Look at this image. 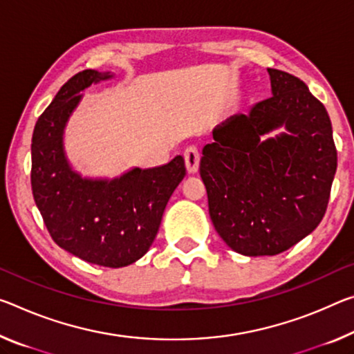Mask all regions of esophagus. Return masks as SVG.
<instances>
[{"instance_id":"1","label":"esophagus","mask_w":354,"mask_h":354,"mask_svg":"<svg viewBox=\"0 0 354 354\" xmlns=\"http://www.w3.org/2000/svg\"><path fill=\"white\" fill-rule=\"evenodd\" d=\"M184 160L189 173H197L200 167V151L195 147H189L184 149Z\"/></svg>"}]
</instances>
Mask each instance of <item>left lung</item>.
Masks as SVG:
<instances>
[{"mask_svg": "<svg viewBox=\"0 0 354 354\" xmlns=\"http://www.w3.org/2000/svg\"><path fill=\"white\" fill-rule=\"evenodd\" d=\"M268 74L272 96L214 129L200 160L212 225L245 257L277 255L310 234L337 168L324 105L298 77Z\"/></svg>", "mask_w": 354, "mask_h": 354, "instance_id": "1", "label": "left lung"}]
</instances>
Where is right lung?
<instances>
[{
	"label": "right lung",
	"instance_id": "right-lung-1",
	"mask_svg": "<svg viewBox=\"0 0 354 354\" xmlns=\"http://www.w3.org/2000/svg\"><path fill=\"white\" fill-rule=\"evenodd\" d=\"M113 77V72L86 69L56 93L32 132L31 187L61 249L93 265L122 268L149 250L186 167L183 156H176L168 164L132 167L115 178L83 176L75 170L64 148L67 122L86 88Z\"/></svg>",
	"mask_w": 354,
	"mask_h": 354
}]
</instances>
